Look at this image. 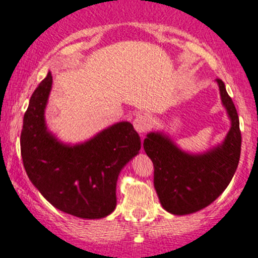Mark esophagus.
I'll return each mask as SVG.
<instances>
[{"label":"esophagus","mask_w":258,"mask_h":258,"mask_svg":"<svg viewBox=\"0 0 258 258\" xmlns=\"http://www.w3.org/2000/svg\"><path fill=\"white\" fill-rule=\"evenodd\" d=\"M133 125H134L135 130H137L139 134H144V133H147L148 129H149L150 121L147 116L139 114V115H137V118L133 120Z\"/></svg>","instance_id":"esophagus-1"}]
</instances>
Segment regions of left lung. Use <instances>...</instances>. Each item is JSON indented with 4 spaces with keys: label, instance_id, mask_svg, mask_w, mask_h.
I'll list each match as a JSON object with an SVG mask.
<instances>
[{
    "label": "left lung",
    "instance_id": "1",
    "mask_svg": "<svg viewBox=\"0 0 258 258\" xmlns=\"http://www.w3.org/2000/svg\"><path fill=\"white\" fill-rule=\"evenodd\" d=\"M222 105L231 120L223 142L203 153L180 149L164 132H150L145 153L154 164V188L160 205L175 216L203 210L223 193L238 167L241 132L236 106L221 79H217Z\"/></svg>",
    "mask_w": 258,
    "mask_h": 258
}]
</instances>
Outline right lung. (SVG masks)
I'll return each instance as SVG.
<instances>
[{"instance_id": "add662e5", "label": "right lung", "mask_w": 258, "mask_h": 258, "mask_svg": "<svg viewBox=\"0 0 258 258\" xmlns=\"http://www.w3.org/2000/svg\"><path fill=\"white\" fill-rule=\"evenodd\" d=\"M51 88L52 75L48 73L25 113V170L39 192L61 212L85 219L104 218L115 210L116 182L121 169L139 153V134L129 121H119L83 143L61 142L45 120Z\"/></svg>"}]
</instances>
